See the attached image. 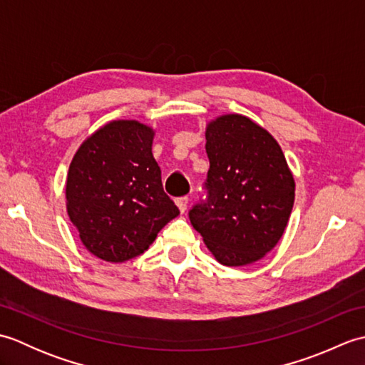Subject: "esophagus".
<instances>
[{
	"label": "esophagus",
	"mask_w": 365,
	"mask_h": 365,
	"mask_svg": "<svg viewBox=\"0 0 365 365\" xmlns=\"http://www.w3.org/2000/svg\"><path fill=\"white\" fill-rule=\"evenodd\" d=\"M175 204H177L178 208H180V212L185 213V210H187V207H188V196L177 197V199H175Z\"/></svg>",
	"instance_id": "34e87169"
}]
</instances>
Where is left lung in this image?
I'll use <instances>...</instances> for the list:
<instances>
[{
  "label": "left lung",
  "instance_id": "obj_1",
  "mask_svg": "<svg viewBox=\"0 0 365 365\" xmlns=\"http://www.w3.org/2000/svg\"><path fill=\"white\" fill-rule=\"evenodd\" d=\"M205 139V196L190 221L216 260L243 267L281 240L294 202L293 175L276 139L245 115H221Z\"/></svg>",
  "mask_w": 365,
  "mask_h": 365
}]
</instances>
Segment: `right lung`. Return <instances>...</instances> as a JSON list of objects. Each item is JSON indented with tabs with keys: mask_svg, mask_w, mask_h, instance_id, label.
I'll return each instance as SVG.
<instances>
[{
	"mask_svg": "<svg viewBox=\"0 0 365 365\" xmlns=\"http://www.w3.org/2000/svg\"><path fill=\"white\" fill-rule=\"evenodd\" d=\"M152 128L114 120L81 144L68 168L67 213L88 251L106 262L143 254L180 213L161 183Z\"/></svg>",
	"mask_w": 365,
	"mask_h": 365,
	"instance_id": "right-lung-1",
	"label": "right lung"
}]
</instances>
